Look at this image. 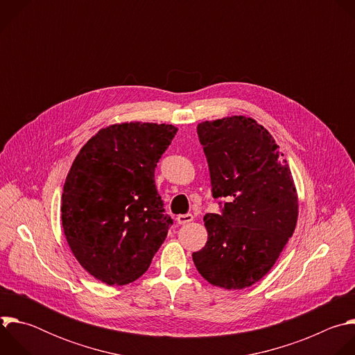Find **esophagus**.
Listing matches in <instances>:
<instances>
[{
	"label": "esophagus",
	"mask_w": 355,
	"mask_h": 355,
	"mask_svg": "<svg viewBox=\"0 0 355 355\" xmlns=\"http://www.w3.org/2000/svg\"><path fill=\"white\" fill-rule=\"evenodd\" d=\"M193 220V216L191 214H187V215H178L177 216V223L178 225H187L189 222Z\"/></svg>",
	"instance_id": "esophagus-1"
}]
</instances>
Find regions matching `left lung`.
I'll list each match as a JSON object with an SVG mask.
<instances>
[{
	"mask_svg": "<svg viewBox=\"0 0 355 355\" xmlns=\"http://www.w3.org/2000/svg\"><path fill=\"white\" fill-rule=\"evenodd\" d=\"M208 160L212 195L226 198L207 214L205 247L192 252L209 284L243 289L275 264L297 220V193L279 146L252 118L227 116L196 128Z\"/></svg>",
	"mask_w": 355,
	"mask_h": 355,
	"instance_id": "8db88e82",
	"label": "left lung"
}]
</instances>
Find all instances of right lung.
I'll return each instance as SVG.
<instances>
[{
	"label": "right lung",
	"mask_w": 355,
	"mask_h": 355,
	"mask_svg": "<svg viewBox=\"0 0 355 355\" xmlns=\"http://www.w3.org/2000/svg\"><path fill=\"white\" fill-rule=\"evenodd\" d=\"M173 125L125 122L101 129L80 150L62 195V225L81 267L107 285L143 275L173 219L155 170L177 133Z\"/></svg>",
	"instance_id": "add662e5"
}]
</instances>
